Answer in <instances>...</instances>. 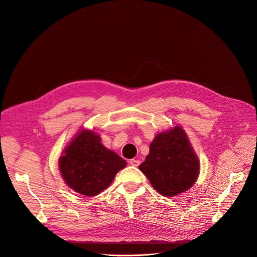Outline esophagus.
Instances as JSON below:
<instances>
[{"label": "esophagus", "mask_w": 257, "mask_h": 257, "mask_svg": "<svg viewBox=\"0 0 257 257\" xmlns=\"http://www.w3.org/2000/svg\"><path fill=\"white\" fill-rule=\"evenodd\" d=\"M129 163H130V165H131V166L137 167L139 164H141V161H139V160H135V159H132V160H130V161H129Z\"/></svg>", "instance_id": "34e87169"}]
</instances>
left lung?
Returning <instances> with one entry per match:
<instances>
[{
    "label": "left lung",
    "instance_id": "left-lung-1",
    "mask_svg": "<svg viewBox=\"0 0 257 257\" xmlns=\"http://www.w3.org/2000/svg\"><path fill=\"white\" fill-rule=\"evenodd\" d=\"M141 170L153 188L164 197L190 190L198 179L200 161L181 126L158 133Z\"/></svg>",
    "mask_w": 257,
    "mask_h": 257
}]
</instances>
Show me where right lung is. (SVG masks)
<instances>
[{
  "mask_svg": "<svg viewBox=\"0 0 257 257\" xmlns=\"http://www.w3.org/2000/svg\"><path fill=\"white\" fill-rule=\"evenodd\" d=\"M127 162L101 144L94 130L81 129L58 159L64 182L76 193L94 197L108 188Z\"/></svg>",
  "mask_w": 257,
  "mask_h": 257,
  "instance_id": "obj_1",
  "label": "right lung"
}]
</instances>
